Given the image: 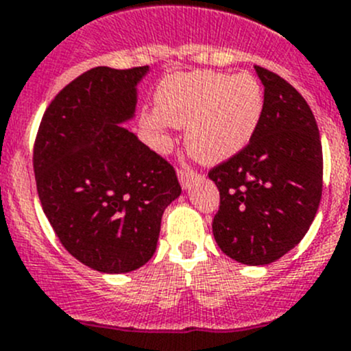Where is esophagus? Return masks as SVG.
I'll use <instances>...</instances> for the list:
<instances>
[{
    "instance_id": "esophagus-1",
    "label": "esophagus",
    "mask_w": 351,
    "mask_h": 351,
    "mask_svg": "<svg viewBox=\"0 0 351 351\" xmlns=\"http://www.w3.org/2000/svg\"><path fill=\"white\" fill-rule=\"evenodd\" d=\"M177 177H179V180H180V186L186 189V187L191 184V180L197 179L199 174L194 171H191V169H179V171H177Z\"/></svg>"
}]
</instances>
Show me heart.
Here are the masks:
<instances>
[{"instance_id": "heart-1", "label": "heart", "mask_w": 351, "mask_h": 351, "mask_svg": "<svg viewBox=\"0 0 351 351\" xmlns=\"http://www.w3.org/2000/svg\"><path fill=\"white\" fill-rule=\"evenodd\" d=\"M155 110L141 126L158 138L160 150L167 147L169 124L186 126L187 150L203 164H220L254 138L265 114V92L249 73H180L160 83Z\"/></svg>"}]
</instances>
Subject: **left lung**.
Returning a JSON list of instances; mask_svg holds the SVG:
<instances>
[{
	"label": "left lung",
	"instance_id": "1",
	"mask_svg": "<svg viewBox=\"0 0 351 351\" xmlns=\"http://www.w3.org/2000/svg\"><path fill=\"white\" fill-rule=\"evenodd\" d=\"M265 114L254 138L210 171L220 191L213 218L218 247L237 263L263 266L292 251L317 213L322 147L304 97L287 80L254 66Z\"/></svg>",
	"mask_w": 351,
	"mask_h": 351
}]
</instances>
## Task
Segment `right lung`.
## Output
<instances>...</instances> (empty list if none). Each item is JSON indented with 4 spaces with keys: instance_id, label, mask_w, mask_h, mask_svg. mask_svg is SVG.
<instances>
[{
    "instance_id": "obj_1",
    "label": "right lung",
    "mask_w": 351,
    "mask_h": 351,
    "mask_svg": "<svg viewBox=\"0 0 351 351\" xmlns=\"http://www.w3.org/2000/svg\"><path fill=\"white\" fill-rule=\"evenodd\" d=\"M148 66H97L64 86L34 145L40 204L66 251L100 273H130L157 249L162 215L179 197L176 171L124 123Z\"/></svg>"
}]
</instances>
